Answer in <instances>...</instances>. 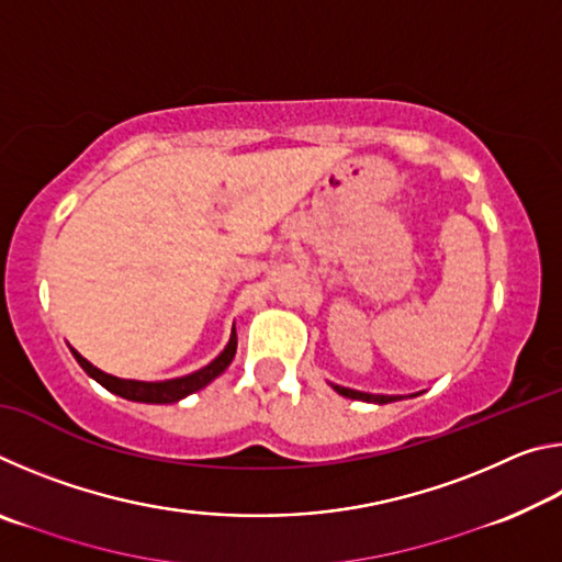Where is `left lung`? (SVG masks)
<instances>
[{
  "mask_svg": "<svg viewBox=\"0 0 562 562\" xmlns=\"http://www.w3.org/2000/svg\"><path fill=\"white\" fill-rule=\"evenodd\" d=\"M329 386L335 389L339 396H347V398H357V402H369V404H389V402H398V398L404 396H389V394H367V392H357V389H347V386H339V384H331ZM418 396V394H412Z\"/></svg>",
  "mask_w": 562,
  "mask_h": 562,
  "instance_id": "1",
  "label": "left lung"
}]
</instances>
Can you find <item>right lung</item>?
<instances>
[{"label": "right lung", "instance_id": "obj_1", "mask_svg": "<svg viewBox=\"0 0 562 562\" xmlns=\"http://www.w3.org/2000/svg\"><path fill=\"white\" fill-rule=\"evenodd\" d=\"M69 349H71L74 359L81 364L83 372H87L91 379H97V382L103 389H109L111 394L128 398V402H140V404H176V402H180V398L201 392L203 386L211 384L213 379L221 376L225 369L231 367L235 349H237V335L233 327L225 349L211 361V364H205L203 369H198V372H193V374L164 379V382H138V379H121V376L106 374V372H101L99 367H93L89 359H83L74 347H69Z\"/></svg>", "mask_w": 562, "mask_h": 562}]
</instances>
